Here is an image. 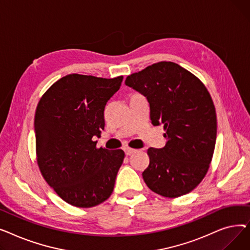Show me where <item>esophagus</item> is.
<instances>
[{"label":"esophagus","instance_id":"esophagus-1","mask_svg":"<svg viewBox=\"0 0 250 250\" xmlns=\"http://www.w3.org/2000/svg\"><path fill=\"white\" fill-rule=\"evenodd\" d=\"M136 152V150L135 149H132V148H125V155L126 156H129V155H132L133 153H135Z\"/></svg>","mask_w":250,"mask_h":250}]
</instances>
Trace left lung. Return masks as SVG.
Segmentation results:
<instances>
[{
    "instance_id": "1",
    "label": "left lung",
    "mask_w": 250,
    "mask_h": 250,
    "mask_svg": "<svg viewBox=\"0 0 250 250\" xmlns=\"http://www.w3.org/2000/svg\"><path fill=\"white\" fill-rule=\"evenodd\" d=\"M125 85L147 98L152 125L162 124L167 140L161 149H148L144 181L165 198L190 192L206 176L216 145V109L208 89L172 62H156L129 75Z\"/></svg>"
}]
</instances>
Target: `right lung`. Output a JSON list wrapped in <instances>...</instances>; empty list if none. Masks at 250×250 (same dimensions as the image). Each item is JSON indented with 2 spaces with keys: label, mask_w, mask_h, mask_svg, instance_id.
<instances>
[{
  "label": "right lung",
  "mask_w": 250,
  "mask_h": 250,
  "mask_svg": "<svg viewBox=\"0 0 250 250\" xmlns=\"http://www.w3.org/2000/svg\"><path fill=\"white\" fill-rule=\"evenodd\" d=\"M123 76L105 79L70 74L52 84L34 117L36 160L42 175L61 199L77 208L106 201L125 152L97 148L104 108Z\"/></svg>",
  "instance_id": "right-lung-1"
}]
</instances>
